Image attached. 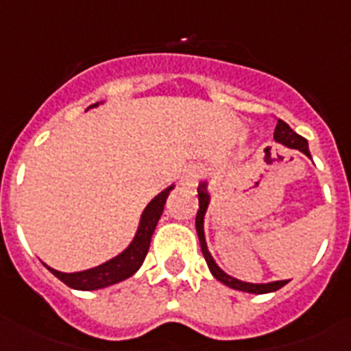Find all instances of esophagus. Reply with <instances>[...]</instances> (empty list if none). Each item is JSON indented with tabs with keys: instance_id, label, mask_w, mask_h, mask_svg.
<instances>
[{
	"instance_id": "obj_1",
	"label": "esophagus",
	"mask_w": 351,
	"mask_h": 351,
	"mask_svg": "<svg viewBox=\"0 0 351 351\" xmlns=\"http://www.w3.org/2000/svg\"><path fill=\"white\" fill-rule=\"evenodd\" d=\"M204 173H206V171H204V167L200 164L187 165L186 169H184V173H182V184L187 187H195L198 182L202 180Z\"/></svg>"
}]
</instances>
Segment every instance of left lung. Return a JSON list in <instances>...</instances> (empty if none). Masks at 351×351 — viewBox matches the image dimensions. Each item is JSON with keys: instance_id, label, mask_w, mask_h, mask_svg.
I'll list each match as a JSON object with an SVG mask.
<instances>
[{"instance_id": "1", "label": "left lung", "mask_w": 351, "mask_h": 351, "mask_svg": "<svg viewBox=\"0 0 351 351\" xmlns=\"http://www.w3.org/2000/svg\"><path fill=\"white\" fill-rule=\"evenodd\" d=\"M275 140L284 145H288L291 149H299L304 154L310 156V151H308V142H306L304 138L297 134V132L291 129V127L286 123V121L278 120L277 127H275ZM209 204V197L208 193H206V184H200L198 187V211H197V233H198V240H200V247H202V255L208 262L209 271L213 273V277L217 280H220L226 286H230L233 289H239V291H247V293H269V291H277L282 286L288 284V280H277V282H269V284H247L242 282V280H237V278L230 277V275H226L222 269H220L217 264H215L213 256L209 255L208 245H206V239H204V215H206V209H208Z\"/></svg>"}]
</instances>
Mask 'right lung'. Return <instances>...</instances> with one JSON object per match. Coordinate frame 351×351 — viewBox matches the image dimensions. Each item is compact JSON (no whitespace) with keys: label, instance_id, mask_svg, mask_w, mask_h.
Masks as SVG:
<instances>
[{"label":"right lung","instance_id":"right-lung-1","mask_svg":"<svg viewBox=\"0 0 351 351\" xmlns=\"http://www.w3.org/2000/svg\"><path fill=\"white\" fill-rule=\"evenodd\" d=\"M98 104H93L90 107H96ZM173 189V186L167 187L165 191H162L160 195L149 202V206L145 208L142 215V220H140V228L136 231V237L132 240L129 247H127L123 253H120L118 256L111 258L106 264H101L98 267H93V269H87V271H78V273H62L52 269V267L47 266V269L62 280L63 284H67L69 288L74 289H100L107 288V286H112V284L120 282V280H125L131 275L138 271V267L142 266L143 258L147 255L149 244H151V237L154 233V228L158 224L160 217L164 213L165 200L169 197V191Z\"/></svg>","mask_w":351,"mask_h":351}]
</instances>
